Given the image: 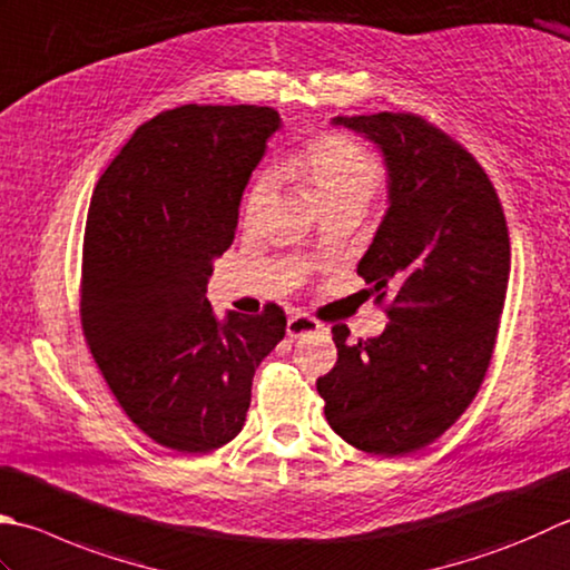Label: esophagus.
I'll return each mask as SVG.
<instances>
[{
    "label": "esophagus",
    "instance_id": "obj_1",
    "mask_svg": "<svg viewBox=\"0 0 570 570\" xmlns=\"http://www.w3.org/2000/svg\"><path fill=\"white\" fill-rule=\"evenodd\" d=\"M318 331H323V323L321 321H316L314 316H308V314H294L292 318H288V323H286V333H288V338H298V336H308V333H318Z\"/></svg>",
    "mask_w": 570,
    "mask_h": 570
}]
</instances>
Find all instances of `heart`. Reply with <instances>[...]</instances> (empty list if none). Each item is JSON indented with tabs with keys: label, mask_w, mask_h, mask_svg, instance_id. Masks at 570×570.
<instances>
[{
	"label": "heart",
	"mask_w": 570,
	"mask_h": 570,
	"mask_svg": "<svg viewBox=\"0 0 570 570\" xmlns=\"http://www.w3.org/2000/svg\"><path fill=\"white\" fill-rule=\"evenodd\" d=\"M288 167L311 185L323 209H363L385 183L383 160L358 140L336 130H323L306 140L294 153ZM266 189H269L266 175L254 177L244 197V217L249 219L264 205Z\"/></svg>",
	"instance_id": "heart-1"
}]
</instances>
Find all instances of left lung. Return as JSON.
Instances as JSON below:
<instances>
[{
    "mask_svg": "<svg viewBox=\"0 0 570 570\" xmlns=\"http://www.w3.org/2000/svg\"><path fill=\"white\" fill-rule=\"evenodd\" d=\"M381 145L390 207L358 276L385 304L377 338L348 343L316 390L333 432L363 452L428 448L470 407L492 361L511 244L504 207L474 155L415 114L336 118Z\"/></svg>",
    "mask_w": 570,
    "mask_h": 570,
    "instance_id": "left-lung-1",
    "label": "left lung"
}]
</instances>
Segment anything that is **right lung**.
Wrapping results in <instances>:
<instances>
[{"label": "right lung", "mask_w": 570, "mask_h": 570, "mask_svg": "<svg viewBox=\"0 0 570 570\" xmlns=\"http://www.w3.org/2000/svg\"><path fill=\"white\" fill-rule=\"evenodd\" d=\"M278 126L269 106L163 110L96 183L78 288L86 345L120 410L167 450L207 454L237 438L256 365L286 333L282 306L219 323L205 296Z\"/></svg>", "instance_id": "obj_1"}]
</instances>
